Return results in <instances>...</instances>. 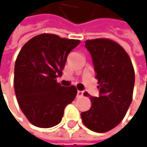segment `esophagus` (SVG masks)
Wrapping results in <instances>:
<instances>
[{"mask_svg":"<svg viewBox=\"0 0 147 147\" xmlns=\"http://www.w3.org/2000/svg\"><path fill=\"white\" fill-rule=\"evenodd\" d=\"M83 94H84V92H83V91L78 90V92H77V97H80V96H82V95H83Z\"/></svg>","mask_w":147,"mask_h":147,"instance_id":"esophagus-1","label":"esophagus"}]
</instances>
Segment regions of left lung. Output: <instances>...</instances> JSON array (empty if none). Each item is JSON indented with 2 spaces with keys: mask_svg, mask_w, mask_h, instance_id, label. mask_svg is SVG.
<instances>
[{
  "mask_svg": "<svg viewBox=\"0 0 147 147\" xmlns=\"http://www.w3.org/2000/svg\"><path fill=\"white\" fill-rule=\"evenodd\" d=\"M91 53L100 97L89 96L91 107L81 113L84 125L91 131L104 133L112 130L124 119L132 101L135 71L125 50L109 38L85 41Z\"/></svg>",
  "mask_w": 147,
  "mask_h": 147,
  "instance_id": "8db88e82",
  "label": "left lung"
}]
</instances>
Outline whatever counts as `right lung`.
Wrapping results in <instances>:
<instances>
[{
	"mask_svg": "<svg viewBox=\"0 0 147 147\" xmlns=\"http://www.w3.org/2000/svg\"><path fill=\"white\" fill-rule=\"evenodd\" d=\"M79 43V40L42 33L20 50L14 89L21 110L33 125L50 128L59 124L65 107L75 99V86H61L56 78L62 75L68 53Z\"/></svg>",
	"mask_w": 147,
	"mask_h": 147,
	"instance_id": "1",
	"label": "right lung"
}]
</instances>
